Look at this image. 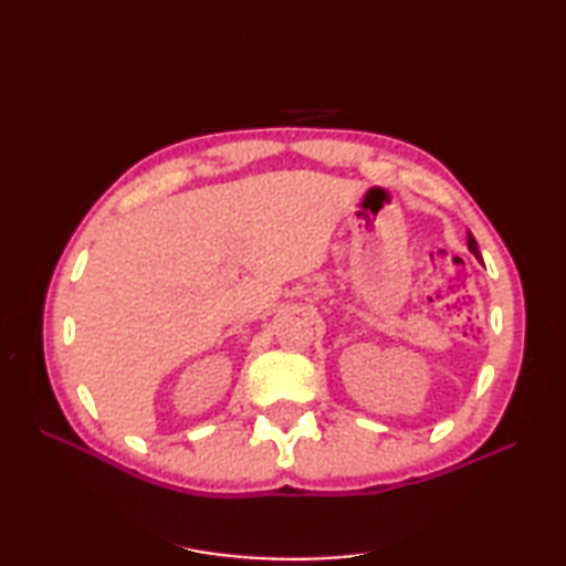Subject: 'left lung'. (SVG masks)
Instances as JSON below:
<instances>
[{"mask_svg":"<svg viewBox=\"0 0 566 566\" xmlns=\"http://www.w3.org/2000/svg\"><path fill=\"white\" fill-rule=\"evenodd\" d=\"M467 248H469V250H472V252H474V255H476V260H479V262H482V255H479V248H476V240H474V235H472V233H467Z\"/></svg>","mask_w":566,"mask_h":566,"instance_id":"left-lung-1","label":"left lung"}]
</instances>
